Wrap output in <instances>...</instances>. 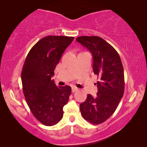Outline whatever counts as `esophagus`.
Wrapping results in <instances>:
<instances>
[{"label":"esophagus","instance_id":"1","mask_svg":"<svg viewBox=\"0 0 147 147\" xmlns=\"http://www.w3.org/2000/svg\"><path fill=\"white\" fill-rule=\"evenodd\" d=\"M78 88L77 87H76V86H74V87H72V89H71L72 92H75L76 91H78Z\"/></svg>","mask_w":147,"mask_h":147}]
</instances>
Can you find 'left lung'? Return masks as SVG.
<instances>
[{"instance_id":"1","label":"left lung","mask_w":147,"mask_h":147,"mask_svg":"<svg viewBox=\"0 0 147 147\" xmlns=\"http://www.w3.org/2000/svg\"><path fill=\"white\" fill-rule=\"evenodd\" d=\"M76 41L92 53L94 73L100 78L97 95L88 94L86 101L80 104V111L91 124H101L114 114L124 95L123 65L118 52L102 38L82 36Z\"/></svg>"}]
</instances>
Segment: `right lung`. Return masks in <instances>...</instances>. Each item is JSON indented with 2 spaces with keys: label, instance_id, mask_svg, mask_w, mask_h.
Segmentation results:
<instances>
[{
  "label": "right lung",
  "instance_id": "1",
  "mask_svg": "<svg viewBox=\"0 0 147 147\" xmlns=\"http://www.w3.org/2000/svg\"><path fill=\"white\" fill-rule=\"evenodd\" d=\"M74 38L47 36L30 50L21 72L23 91L32 114L45 126H53L63 118L71 88L57 86L51 77L66 48Z\"/></svg>",
  "mask_w": 147,
  "mask_h": 147
}]
</instances>
